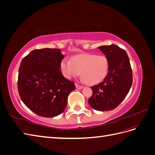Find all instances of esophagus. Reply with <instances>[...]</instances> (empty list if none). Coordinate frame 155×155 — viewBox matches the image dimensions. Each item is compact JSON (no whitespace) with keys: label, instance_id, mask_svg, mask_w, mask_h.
Segmentation results:
<instances>
[{"label":"esophagus","instance_id":"esophagus-1","mask_svg":"<svg viewBox=\"0 0 155 155\" xmlns=\"http://www.w3.org/2000/svg\"><path fill=\"white\" fill-rule=\"evenodd\" d=\"M76 88H78V89H81V88H83V86H81V85H78V84H76Z\"/></svg>","mask_w":155,"mask_h":155}]
</instances>
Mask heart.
Wrapping results in <instances>:
<instances>
[{
  "mask_svg": "<svg viewBox=\"0 0 155 155\" xmlns=\"http://www.w3.org/2000/svg\"><path fill=\"white\" fill-rule=\"evenodd\" d=\"M63 76L67 79L81 75L89 85L101 82L109 72V62L104 55L92 54H81L74 55L70 59H63L60 63Z\"/></svg>",
  "mask_w": 155,
  "mask_h": 155,
  "instance_id": "heart-1",
  "label": "heart"
}]
</instances>
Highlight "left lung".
Returning <instances> with one entry per match:
<instances>
[{
    "label": "left lung",
    "mask_w": 155,
    "mask_h": 155,
    "mask_svg": "<svg viewBox=\"0 0 155 155\" xmlns=\"http://www.w3.org/2000/svg\"><path fill=\"white\" fill-rule=\"evenodd\" d=\"M109 60V69L104 81L91 87L92 95L88 104L94 109H114L127 95L133 83V72L125 50L115 45L98 47Z\"/></svg>",
    "instance_id": "8db88e82"
}]
</instances>
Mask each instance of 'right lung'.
<instances>
[{
  "instance_id": "add662e5",
  "label": "right lung",
  "mask_w": 155,
  "mask_h": 155,
  "mask_svg": "<svg viewBox=\"0 0 155 155\" xmlns=\"http://www.w3.org/2000/svg\"><path fill=\"white\" fill-rule=\"evenodd\" d=\"M64 55L59 48L31 51L22 59L18 70V91L22 102L36 114L53 118L61 114L67 105L74 83L60 70Z\"/></svg>"
}]
</instances>
